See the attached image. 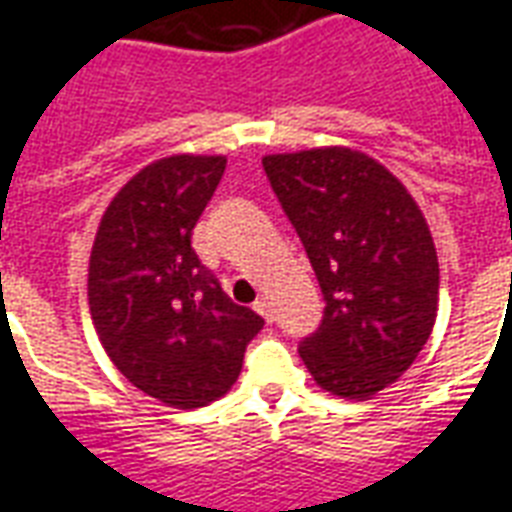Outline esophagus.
Here are the masks:
<instances>
[{"label": "esophagus", "mask_w": 512, "mask_h": 512, "mask_svg": "<svg viewBox=\"0 0 512 512\" xmlns=\"http://www.w3.org/2000/svg\"><path fill=\"white\" fill-rule=\"evenodd\" d=\"M253 311L262 314L267 322H273V303H270V297H259V300L253 303Z\"/></svg>", "instance_id": "1"}]
</instances>
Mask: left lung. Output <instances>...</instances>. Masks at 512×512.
<instances>
[{"instance_id":"left-lung-1","label":"left lung","mask_w":512,"mask_h":512,"mask_svg":"<svg viewBox=\"0 0 512 512\" xmlns=\"http://www.w3.org/2000/svg\"><path fill=\"white\" fill-rule=\"evenodd\" d=\"M262 165L325 295L300 358L320 389L369 400L416 361L436 325L430 226L405 184L364 151L308 148Z\"/></svg>"}]
</instances>
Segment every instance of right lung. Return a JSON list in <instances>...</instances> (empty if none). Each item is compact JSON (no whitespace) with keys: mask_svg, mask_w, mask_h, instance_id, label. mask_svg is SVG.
<instances>
[{"mask_svg":"<svg viewBox=\"0 0 512 512\" xmlns=\"http://www.w3.org/2000/svg\"><path fill=\"white\" fill-rule=\"evenodd\" d=\"M223 170L220 154L146 165L110 201L90 250L88 303L101 347L132 386L181 411L237 383L245 347L264 325L190 245Z\"/></svg>","mask_w":512,"mask_h":512,"instance_id":"1","label":"right lung"}]
</instances>
